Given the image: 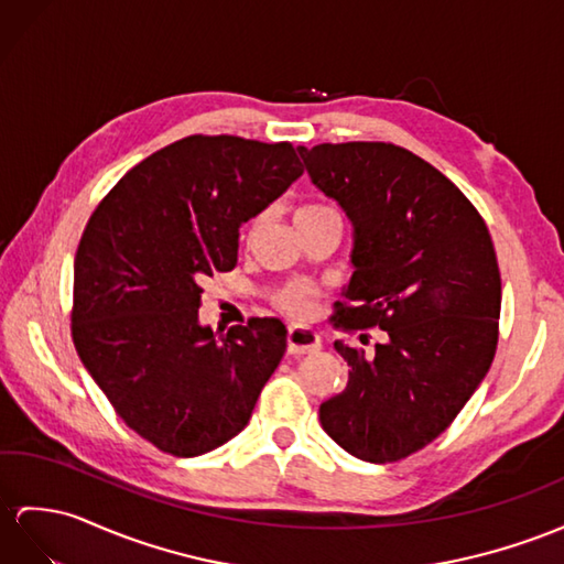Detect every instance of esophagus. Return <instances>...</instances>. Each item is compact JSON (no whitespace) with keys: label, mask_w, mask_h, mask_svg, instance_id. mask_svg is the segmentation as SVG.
Here are the masks:
<instances>
[{"label":"esophagus","mask_w":564,"mask_h":564,"mask_svg":"<svg viewBox=\"0 0 564 564\" xmlns=\"http://www.w3.org/2000/svg\"><path fill=\"white\" fill-rule=\"evenodd\" d=\"M321 347V337L318 333H313L311 327H301L292 325L290 333H286V351L292 356H304L311 354Z\"/></svg>","instance_id":"obj_1"}]
</instances>
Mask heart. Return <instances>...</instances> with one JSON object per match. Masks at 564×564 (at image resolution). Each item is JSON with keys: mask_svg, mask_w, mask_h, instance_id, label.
Listing matches in <instances>:
<instances>
[{"mask_svg": "<svg viewBox=\"0 0 564 564\" xmlns=\"http://www.w3.org/2000/svg\"><path fill=\"white\" fill-rule=\"evenodd\" d=\"M337 213L333 205L325 203H304L299 205L294 213V223H301V219H311V217H321V215H333ZM318 296L321 292L315 290L308 282H290L284 284L282 290L274 292V306H278L282 313L292 315V318H308V315L318 306Z\"/></svg>", "mask_w": 564, "mask_h": 564, "instance_id": "heart-1", "label": "heart"}]
</instances>
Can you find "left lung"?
I'll return each instance as SVG.
<instances>
[{
    "label": "left lung",
    "instance_id": "1",
    "mask_svg": "<svg viewBox=\"0 0 564 564\" xmlns=\"http://www.w3.org/2000/svg\"><path fill=\"white\" fill-rule=\"evenodd\" d=\"M299 153L354 225L356 270L333 325L382 329L373 349L335 341L351 370L345 392L321 404V425L354 457L400 462L457 419L492 364L496 246L474 203L406 148L349 141Z\"/></svg>",
    "mask_w": 564,
    "mask_h": 564
}]
</instances>
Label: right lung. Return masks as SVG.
<instances>
[{
  "label": "right lung",
  "mask_w": 564,
  "mask_h": 564,
  "mask_svg": "<svg viewBox=\"0 0 564 564\" xmlns=\"http://www.w3.org/2000/svg\"><path fill=\"white\" fill-rule=\"evenodd\" d=\"M304 174L292 143L186 135L123 174L74 260L80 361L143 441L196 457L249 423L286 349L278 318L213 333L203 280L235 270L239 227Z\"/></svg>",
  "instance_id": "add662e5"
}]
</instances>
